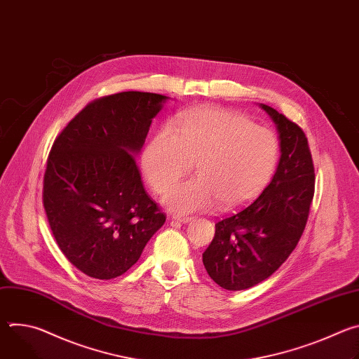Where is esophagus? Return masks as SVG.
<instances>
[{
    "instance_id": "obj_1",
    "label": "esophagus",
    "mask_w": 359,
    "mask_h": 359,
    "mask_svg": "<svg viewBox=\"0 0 359 359\" xmlns=\"http://www.w3.org/2000/svg\"><path fill=\"white\" fill-rule=\"evenodd\" d=\"M173 220L180 222V223H189V222L191 220V217H189V216H183V215H175V216H173Z\"/></svg>"
}]
</instances>
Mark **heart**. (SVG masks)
<instances>
[{"label": "heart", "instance_id": "b5f03b06", "mask_svg": "<svg viewBox=\"0 0 359 359\" xmlns=\"http://www.w3.org/2000/svg\"><path fill=\"white\" fill-rule=\"evenodd\" d=\"M278 159L276 136L241 114L198 108L161 130L143 153L151 187L166 191L196 165V178L170 189L165 206L175 213L233 209L250 201L269 183Z\"/></svg>", "mask_w": 359, "mask_h": 359}]
</instances>
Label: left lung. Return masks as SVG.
Masks as SVG:
<instances>
[{
	"label": "left lung",
	"instance_id": "left-lung-1",
	"mask_svg": "<svg viewBox=\"0 0 359 359\" xmlns=\"http://www.w3.org/2000/svg\"><path fill=\"white\" fill-rule=\"evenodd\" d=\"M277 126L280 162L270 184L244 209L216 223L203 264L216 284L247 290L276 273L298 244L309 220L316 175L302 129L260 104Z\"/></svg>",
	"mask_w": 359,
	"mask_h": 359
}]
</instances>
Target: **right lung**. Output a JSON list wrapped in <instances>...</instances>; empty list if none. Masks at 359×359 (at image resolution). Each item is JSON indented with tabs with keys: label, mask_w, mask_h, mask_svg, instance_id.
Wrapping results in <instances>:
<instances>
[{
	"label": "right lung",
	"mask_w": 359,
	"mask_h": 359,
	"mask_svg": "<svg viewBox=\"0 0 359 359\" xmlns=\"http://www.w3.org/2000/svg\"><path fill=\"white\" fill-rule=\"evenodd\" d=\"M169 97L121 92L86 105L55 139L42 201L65 257L83 274H125L166 222L146 193L135 156Z\"/></svg>",
	"instance_id": "1"
}]
</instances>
